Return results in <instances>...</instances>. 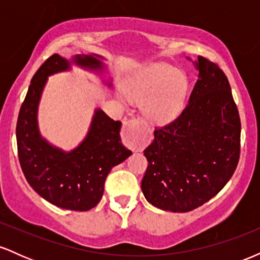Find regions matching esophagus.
<instances>
[{
  "mask_svg": "<svg viewBox=\"0 0 260 260\" xmlns=\"http://www.w3.org/2000/svg\"><path fill=\"white\" fill-rule=\"evenodd\" d=\"M148 142L147 134L143 133L139 128V121L131 118L124 122L123 126V143L131 149H139L144 147Z\"/></svg>",
  "mask_w": 260,
  "mask_h": 260,
  "instance_id": "1",
  "label": "esophagus"
}]
</instances>
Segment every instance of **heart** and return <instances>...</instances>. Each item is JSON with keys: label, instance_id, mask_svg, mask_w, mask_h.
Instances as JSON below:
<instances>
[{"label": "heart", "instance_id": "1", "mask_svg": "<svg viewBox=\"0 0 260 260\" xmlns=\"http://www.w3.org/2000/svg\"><path fill=\"white\" fill-rule=\"evenodd\" d=\"M128 92L134 100L144 101L150 120L166 122L175 118L183 107L187 80L181 72L165 63H154L133 80Z\"/></svg>", "mask_w": 260, "mask_h": 260}]
</instances>
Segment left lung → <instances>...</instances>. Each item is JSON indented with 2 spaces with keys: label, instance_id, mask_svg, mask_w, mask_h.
<instances>
[{
  "label": "left lung",
  "instance_id": "8db88e82",
  "mask_svg": "<svg viewBox=\"0 0 260 260\" xmlns=\"http://www.w3.org/2000/svg\"><path fill=\"white\" fill-rule=\"evenodd\" d=\"M199 78L175 120L154 131L144 150L148 168L142 190L162 210L186 213L225 187L237 168L241 120L220 66L199 56Z\"/></svg>",
  "mask_w": 260,
  "mask_h": 260
}]
</instances>
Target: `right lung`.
Returning a JSON list of instances; mask_svg holds the SVG:
<instances>
[{"label": "right lung", "mask_w": 260, "mask_h": 260, "mask_svg": "<svg viewBox=\"0 0 260 260\" xmlns=\"http://www.w3.org/2000/svg\"><path fill=\"white\" fill-rule=\"evenodd\" d=\"M84 67H96L92 56H78ZM70 63L53 53L32 77L17 121V148L20 168L39 196L56 207L86 211L100 202L105 180L113 166L132 154L121 143V122L105 112H95L84 142L72 153L52 148L41 138L37 126V109L47 76L68 70Z\"/></svg>", "instance_id": "obj_1"}]
</instances>
